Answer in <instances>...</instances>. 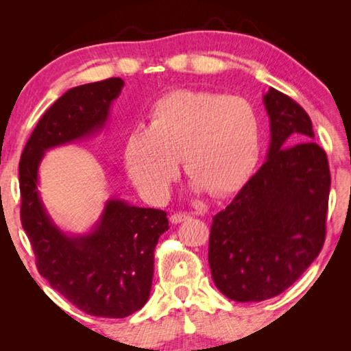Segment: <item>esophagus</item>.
<instances>
[{
  "label": "esophagus",
  "instance_id": "esophagus-1",
  "mask_svg": "<svg viewBox=\"0 0 351 351\" xmlns=\"http://www.w3.org/2000/svg\"><path fill=\"white\" fill-rule=\"evenodd\" d=\"M190 215L185 214V213H176V214H171L170 215V221L175 223V225H178V223H182L185 220H189Z\"/></svg>",
  "mask_w": 351,
  "mask_h": 351
}]
</instances>
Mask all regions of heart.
Here are the masks:
<instances>
[{
    "label": "heart",
    "instance_id": "obj_1",
    "mask_svg": "<svg viewBox=\"0 0 351 351\" xmlns=\"http://www.w3.org/2000/svg\"><path fill=\"white\" fill-rule=\"evenodd\" d=\"M123 154L130 178L149 199L169 195L180 158L197 189L228 196L243 187L259 161V111L244 96L170 92L154 104L147 125L128 134Z\"/></svg>",
    "mask_w": 351,
    "mask_h": 351
}]
</instances>
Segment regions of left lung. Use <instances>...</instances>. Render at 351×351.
Listing matches in <instances>:
<instances>
[{"instance_id":"1","label":"left lung","mask_w":351,"mask_h":351,"mask_svg":"<svg viewBox=\"0 0 351 351\" xmlns=\"http://www.w3.org/2000/svg\"><path fill=\"white\" fill-rule=\"evenodd\" d=\"M264 104L271 136L267 161L214 215L208 249L215 287L243 303L283 293L326 240L330 170L326 152L312 140L311 117L273 87ZM291 143L296 145L287 148Z\"/></svg>"}]
</instances>
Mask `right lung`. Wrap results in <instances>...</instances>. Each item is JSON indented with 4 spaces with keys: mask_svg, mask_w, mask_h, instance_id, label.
I'll return each instance as SVG.
<instances>
[{
    "mask_svg": "<svg viewBox=\"0 0 351 351\" xmlns=\"http://www.w3.org/2000/svg\"><path fill=\"white\" fill-rule=\"evenodd\" d=\"M122 87V78H108L66 92L37 122L19 161L21 221L37 270L73 306L104 318H125L145 306L167 214L110 199L92 232L68 235L45 210L37 170L48 149L102 130Z\"/></svg>",
    "mask_w": 351,
    "mask_h": 351,
    "instance_id": "1",
    "label": "right lung"
}]
</instances>
